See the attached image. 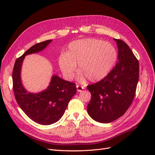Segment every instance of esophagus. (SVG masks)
<instances>
[{
	"label": "esophagus",
	"instance_id": "obj_1",
	"mask_svg": "<svg viewBox=\"0 0 155 155\" xmlns=\"http://www.w3.org/2000/svg\"><path fill=\"white\" fill-rule=\"evenodd\" d=\"M76 88H77V91L78 92H82V91L84 89V88L83 87L79 85H76Z\"/></svg>",
	"mask_w": 155,
	"mask_h": 155
}]
</instances>
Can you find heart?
<instances>
[{"label":"heart","instance_id":"b5f03b06","mask_svg":"<svg viewBox=\"0 0 155 155\" xmlns=\"http://www.w3.org/2000/svg\"><path fill=\"white\" fill-rule=\"evenodd\" d=\"M117 60L114 46L108 41L85 38L70 43L65 53L58 58L59 68L64 77L72 79L77 68L81 70L79 78L85 77L92 82L101 81L110 73Z\"/></svg>","mask_w":155,"mask_h":155}]
</instances>
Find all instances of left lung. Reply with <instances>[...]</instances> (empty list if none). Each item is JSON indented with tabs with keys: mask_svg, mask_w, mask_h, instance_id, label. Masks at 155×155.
Wrapping results in <instances>:
<instances>
[{
	"mask_svg": "<svg viewBox=\"0 0 155 155\" xmlns=\"http://www.w3.org/2000/svg\"><path fill=\"white\" fill-rule=\"evenodd\" d=\"M118 48V62L107 76L87 86L91 99L88 113L100 123H110L123 116L131 105L139 79V63L124 41L114 39Z\"/></svg>",
	"mask_w": 155,
	"mask_h": 155,
	"instance_id": "8db88e82",
	"label": "left lung"
}]
</instances>
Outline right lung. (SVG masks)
<instances>
[{
	"label": "right lung",
	"instance_id": "obj_1",
	"mask_svg": "<svg viewBox=\"0 0 155 155\" xmlns=\"http://www.w3.org/2000/svg\"><path fill=\"white\" fill-rule=\"evenodd\" d=\"M52 40L35 44L17 59L13 70V88L17 104L35 122L48 125L57 122L64 113L70 100L77 92L76 84L57 75L51 77L47 88L38 93L28 92L23 87L21 72L25 56L43 50Z\"/></svg>",
	"mask_w": 155,
	"mask_h": 155
}]
</instances>
